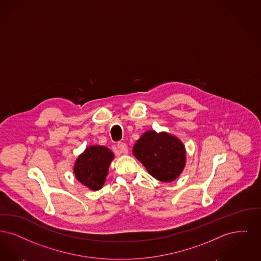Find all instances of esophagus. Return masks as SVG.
<instances>
[{"label": "esophagus", "mask_w": 261, "mask_h": 261, "mask_svg": "<svg viewBox=\"0 0 261 261\" xmlns=\"http://www.w3.org/2000/svg\"><path fill=\"white\" fill-rule=\"evenodd\" d=\"M118 148H119L121 153H123V154H126L127 153V146H126V144L124 143V142H119L118 143Z\"/></svg>", "instance_id": "1"}]
</instances>
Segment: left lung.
Listing matches in <instances>:
<instances>
[{
    "label": "left lung",
    "mask_w": 261,
    "mask_h": 261,
    "mask_svg": "<svg viewBox=\"0 0 261 261\" xmlns=\"http://www.w3.org/2000/svg\"><path fill=\"white\" fill-rule=\"evenodd\" d=\"M133 154L148 172L162 182L173 181L185 167V146L176 136L148 130L137 140Z\"/></svg>",
    "instance_id": "8db88e82"
}]
</instances>
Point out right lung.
<instances>
[{
	"label": "right lung",
	"instance_id": "1",
	"mask_svg": "<svg viewBox=\"0 0 261 261\" xmlns=\"http://www.w3.org/2000/svg\"><path fill=\"white\" fill-rule=\"evenodd\" d=\"M114 153L105 146L92 145L76 160L73 171L76 178L91 190H99L106 180Z\"/></svg>",
	"mask_w": 261,
	"mask_h": 261
}]
</instances>
